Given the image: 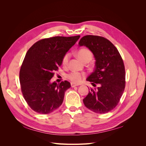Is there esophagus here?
Instances as JSON below:
<instances>
[{
	"label": "esophagus",
	"instance_id": "esophagus-1",
	"mask_svg": "<svg viewBox=\"0 0 146 146\" xmlns=\"http://www.w3.org/2000/svg\"><path fill=\"white\" fill-rule=\"evenodd\" d=\"M70 85H71V87H72V88L76 87V86H77V85H76V84H74V83H70Z\"/></svg>",
	"mask_w": 146,
	"mask_h": 146
}]
</instances>
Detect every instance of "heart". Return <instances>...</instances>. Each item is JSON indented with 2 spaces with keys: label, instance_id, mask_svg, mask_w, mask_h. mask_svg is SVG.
<instances>
[{
  "label": "heart",
  "instance_id": "b5f03b06",
  "mask_svg": "<svg viewBox=\"0 0 146 146\" xmlns=\"http://www.w3.org/2000/svg\"><path fill=\"white\" fill-rule=\"evenodd\" d=\"M77 56L78 58L80 59L83 62H86V61H90L92 57V52L88 49L87 48H82L79 49L77 52ZM69 54H64L63 56L62 60H61V63L63 66H66L68 63L69 59ZM67 78L71 81L74 83L78 84L80 83L84 77V74L78 72H71L67 75Z\"/></svg>",
  "mask_w": 146,
  "mask_h": 146
}]
</instances>
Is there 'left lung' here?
<instances>
[{
    "mask_svg": "<svg viewBox=\"0 0 146 146\" xmlns=\"http://www.w3.org/2000/svg\"><path fill=\"white\" fill-rule=\"evenodd\" d=\"M78 44L87 47L94 54L96 68L86 79L96 86L91 88L83 100L86 107L96 113H106L118 104L125 86V66L117 48L108 39L86 35Z\"/></svg>",
    "mask_w": 146,
    "mask_h": 146,
    "instance_id": "left-lung-1",
    "label": "left lung"
}]
</instances>
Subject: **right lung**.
<instances>
[{
	"label": "right lung",
	"instance_id": "right-lung-1",
	"mask_svg": "<svg viewBox=\"0 0 146 146\" xmlns=\"http://www.w3.org/2000/svg\"><path fill=\"white\" fill-rule=\"evenodd\" d=\"M80 35L54 36L41 39L31 47L21 65L19 81L22 93L35 112L46 114L62 104L68 81L51 83L55 70L61 65L63 56L78 41Z\"/></svg>",
	"mask_w": 146,
	"mask_h": 146
}]
</instances>
